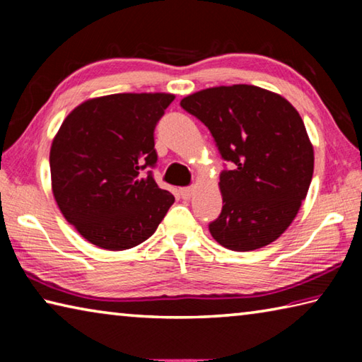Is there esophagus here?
Returning a JSON list of instances; mask_svg holds the SVG:
<instances>
[{"label":"esophagus","mask_w":362,"mask_h":362,"mask_svg":"<svg viewBox=\"0 0 362 362\" xmlns=\"http://www.w3.org/2000/svg\"><path fill=\"white\" fill-rule=\"evenodd\" d=\"M194 193V188L193 187H185V188H180V196L183 199H189Z\"/></svg>","instance_id":"obj_1"}]
</instances>
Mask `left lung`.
<instances>
[{"label":"left lung","mask_w":362,"mask_h":362,"mask_svg":"<svg viewBox=\"0 0 362 362\" xmlns=\"http://www.w3.org/2000/svg\"><path fill=\"white\" fill-rule=\"evenodd\" d=\"M182 108L204 122L225 161L223 207L209 225L214 240L236 252L276 241L308 193L315 151L291 102L250 84L217 86L183 97Z\"/></svg>","instance_id":"left-lung-1"}]
</instances>
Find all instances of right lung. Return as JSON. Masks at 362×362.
<instances>
[{
	"label": "right lung",
	"instance_id": "1",
	"mask_svg": "<svg viewBox=\"0 0 362 362\" xmlns=\"http://www.w3.org/2000/svg\"><path fill=\"white\" fill-rule=\"evenodd\" d=\"M174 94H112L89 99L64 119L52 140V193L66 222L107 250L139 246L174 204L158 187L156 122Z\"/></svg>",
	"mask_w": 362,
	"mask_h": 362
}]
</instances>
